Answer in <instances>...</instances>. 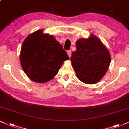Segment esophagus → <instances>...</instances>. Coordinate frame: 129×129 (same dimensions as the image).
<instances>
[{"label":"esophagus","mask_w":129,"mask_h":129,"mask_svg":"<svg viewBox=\"0 0 129 129\" xmlns=\"http://www.w3.org/2000/svg\"><path fill=\"white\" fill-rule=\"evenodd\" d=\"M67 54H68V56H69V58H70L71 56V50H68L67 51Z\"/></svg>","instance_id":"obj_1"}]
</instances>
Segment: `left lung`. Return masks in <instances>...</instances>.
<instances>
[{"mask_svg":"<svg viewBox=\"0 0 129 129\" xmlns=\"http://www.w3.org/2000/svg\"><path fill=\"white\" fill-rule=\"evenodd\" d=\"M76 51L71 57L78 79L86 84H95L103 78L111 61L110 53L102 41L91 34L88 38L76 42Z\"/></svg>","mask_w":129,"mask_h":129,"instance_id":"obj_1","label":"left lung"}]
</instances>
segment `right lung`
<instances>
[{
	"label": "right lung",
	"mask_w": 129,
	"mask_h": 129,
	"mask_svg": "<svg viewBox=\"0 0 129 129\" xmlns=\"http://www.w3.org/2000/svg\"><path fill=\"white\" fill-rule=\"evenodd\" d=\"M69 58L62 46L53 35L40 29L23 41L20 55L21 67L32 81L46 83L56 75L63 62Z\"/></svg>",
	"instance_id": "add662e5"
}]
</instances>
